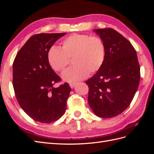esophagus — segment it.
<instances>
[{
	"label": "esophagus",
	"instance_id": "esophagus-1",
	"mask_svg": "<svg viewBox=\"0 0 154 154\" xmlns=\"http://www.w3.org/2000/svg\"><path fill=\"white\" fill-rule=\"evenodd\" d=\"M76 85V83L75 82H72V83H69V85H70V87H71L72 88L74 87V85Z\"/></svg>",
	"mask_w": 154,
	"mask_h": 154
}]
</instances>
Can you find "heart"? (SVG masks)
I'll return each instance as SVG.
<instances>
[{"mask_svg":"<svg viewBox=\"0 0 154 154\" xmlns=\"http://www.w3.org/2000/svg\"><path fill=\"white\" fill-rule=\"evenodd\" d=\"M48 62L54 71L61 72L72 59L74 66L65 71L62 78L72 82L83 80L88 73H96L103 66L105 45L100 37L85 34H72L62 42V49L52 47L48 54Z\"/></svg>","mask_w":154,"mask_h":154,"instance_id":"1","label":"heart"}]
</instances>
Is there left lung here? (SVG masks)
I'll return each instance as SVG.
<instances>
[{"label":"left lung","mask_w":154,"mask_h":154,"mask_svg":"<svg viewBox=\"0 0 154 154\" xmlns=\"http://www.w3.org/2000/svg\"><path fill=\"white\" fill-rule=\"evenodd\" d=\"M105 45L103 66L86 81L88 102L96 116L110 118L131 103L140 80V67L131 43L112 28L94 29Z\"/></svg>","instance_id":"obj_1"}]
</instances>
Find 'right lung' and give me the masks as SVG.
Listing matches in <instances>:
<instances>
[{"instance_id": "1", "label": "right lung", "mask_w": 154, "mask_h": 154, "mask_svg": "<svg viewBox=\"0 0 154 154\" xmlns=\"http://www.w3.org/2000/svg\"><path fill=\"white\" fill-rule=\"evenodd\" d=\"M64 33H40L28 39L13 64V85L18 103L36 122L51 123L66 112L71 88L61 81L48 62L49 50Z\"/></svg>"}]
</instances>
